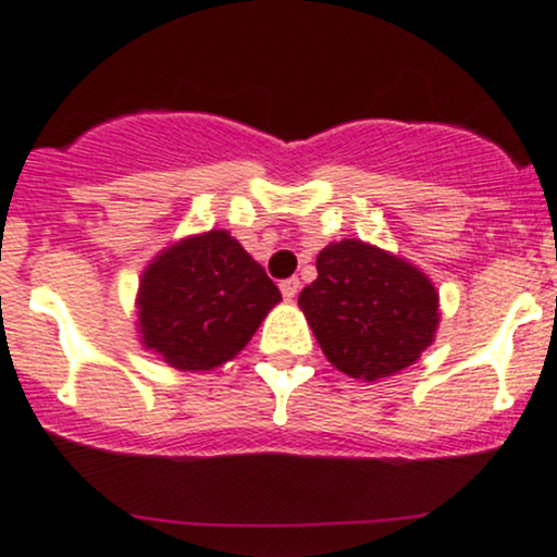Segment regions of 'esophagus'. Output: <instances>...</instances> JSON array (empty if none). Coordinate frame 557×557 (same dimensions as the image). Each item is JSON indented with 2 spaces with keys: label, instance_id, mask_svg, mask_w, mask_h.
I'll list each match as a JSON object with an SVG mask.
<instances>
[{
  "label": "esophagus",
  "instance_id": "obj_1",
  "mask_svg": "<svg viewBox=\"0 0 557 557\" xmlns=\"http://www.w3.org/2000/svg\"><path fill=\"white\" fill-rule=\"evenodd\" d=\"M299 288H301V283H299V277H288V280H283V283H280V290H283V296L285 299H294L296 294H299Z\"/></svg>",
  "mask_w": 557,
  "mask_h": 557
}]
</instances>
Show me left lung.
<instances>
[{"label":"left lung","instance_id":"1","mask_svg":"<svg viewBox=\"0 0 557 557\" xmlns=\"http://www.w3.org/2000/svg\"><path fill=\"white\" fill-rule=\"evenodd\" d=\"M299 305L325 358L358 380L407 369L434 342L440 323L431 280L361 239L320 250L318 280L301 290Z\"/></svg>","mask_w":557,"mask_h":557}]
</instances>
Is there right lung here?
<instances>
[{
	"label": "right lung",
	"mask_w": 557,
	"mask_h": 557,
	"mask_svg": "<svg viewBox=\"0 0 557 557\" xmlns=\"http://www.w3.org/2000/svg\"><path fill=\"white\" fill-rule=\"evenodd\" d=\"M283 299L237 239L210 232L161 252L139 285V331L148 350L183 372L237 356Z\"/></svg>",
	"instance_id": "add662e5"
}]
</instances>
